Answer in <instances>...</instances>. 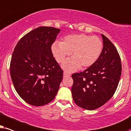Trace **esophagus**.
I'll return each instance as SVG.
<instances>
[{
	"mask_svg": "<svg viewBox=\"0 0 131 131\" xmlns=\"http://www.w3.org/2000/svg\"><path fill=\"white\" fill-rule=\"evenodd\" d=\"M71 75L69 74V72H68L67 71H64L63 72V77H68V76H70Z\"/></svg>",
	"mask_w": 131,
	"mask_h": 131,
	"instance_id": "obj_1",
	"label": "esophagus"
}]
</instances>
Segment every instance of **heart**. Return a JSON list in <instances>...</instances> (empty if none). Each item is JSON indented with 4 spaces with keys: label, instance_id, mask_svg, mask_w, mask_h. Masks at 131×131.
<instances>
[{
    "label": "heart",
    "instance_id": "heart-1",
    "mask_svg": "<svg viewBox=\"0 0 131 131\" xmlns=\"http://www.w3.org/2000/svg\"><path fill=\"white\" fill-rule=\"evenodd\" d=\"M103 49V43L97 36L84 34L66 36L62 42H55L51 51L58 63L64 62L71 53L72 59L64 62L62 67L65 70L74 71L80 67L86 68L96 62Z\"/></svg>",
    "mask_w": 131,
    "mask_h": 131
}]
</instances>
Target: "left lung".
Here are the masks:
<instances>
[{
  "label": "left lung",
  "mask_w": 131,
  "mask_h": 131,
  "mask_svg": "<svg viewBox=\"0 0 131 131\" xmlns=\"http://www.w3.org/2000/svg\"><path fill=\"white\" fill-rule=\"evenodd\" d=\"M101 36L103 49L96 62L83 72L72 75L74 101L88 110L101 107L111 98L121 76V60L117 50L106 36Z\"/></svg>",
  "instance_id": "1"
}]
</instances>
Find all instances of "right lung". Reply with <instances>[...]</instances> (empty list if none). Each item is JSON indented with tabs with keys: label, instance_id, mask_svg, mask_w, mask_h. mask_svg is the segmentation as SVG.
<instances>
[{
	"label": "right lung",
	"instance_id": "obj_1",
	"mask_svg": "<svg viewBox=\"0 0 131 131\" xmlns=\"http://www.w3.org/2000/svg\"><path fill=\"white\" fill-rule=\"evenodd\" d=\"M60 31L45 26L35 29L21 38L13 51L12 81L20 96L32 105H46L58 92L63 71L51 48Z\"/></svg>",
	"mask_w": 131,
	"mask_h": 131
}]
</instances>
